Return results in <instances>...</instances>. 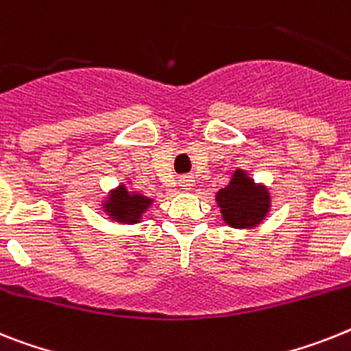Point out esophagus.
I'll use <instances>...</instances> for the list:
<instances>
[{
    "label": "esophagus",
    "mask_w": 351,
    "mask_h": 351,
    "mask_svg": "<svg viewBox=\"0 0 351 351\" xmlns=\"http://www.w3.org/2000/svg\"><path fill=\"white\" fill-rule=\"evenodd\" d=\"M179 184H181L184 190H190V188L193 186V179L188 178V176H186V178H181V179H179Z\"/></svg>",
    "instance_id": "34e87169"
}]
</instances>
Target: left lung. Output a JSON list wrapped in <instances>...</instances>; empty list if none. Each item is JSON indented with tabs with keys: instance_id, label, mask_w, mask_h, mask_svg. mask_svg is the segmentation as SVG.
<instances>
[{
	"instance_id": "left-lung-1",
	"label": "left lung",
	"mask_w": 351,
	"mask_h": 351,
	"mask_svg": "<svg viewBox=\"0 0 351 351\" xmlns=\"http://www.w3.org/2000/svg\"><path fill=\"white\" fill-rule=\"evenodd\" d=\"M222 219L233 228H253L263 221L269 211V193L256 186L245 172L237 170L226 188L217 193Z\"/></svg>"
}]
</instances>
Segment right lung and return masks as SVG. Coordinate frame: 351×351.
<instances>
[{"instance_id": "right-lung-1", "label": "right lung", "mask_w": 351, "mask_h": 351, "mask_svg": "<svg viewBox=\"0 0 351 351\" xmlns=\"http://www.w3.org/2000/svg\"><path fill=\"white\" fill-rule=\"evenodd\" d=\"M152 199L141 195V193H130L125 188V184H120L118 190L109 195L107 202L104 204V210L111 215V219L118 222H138L141 213L150 206Z\"/></svg>"}]
</instances>
